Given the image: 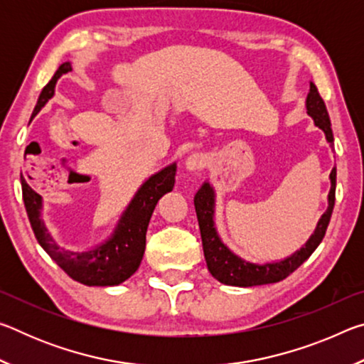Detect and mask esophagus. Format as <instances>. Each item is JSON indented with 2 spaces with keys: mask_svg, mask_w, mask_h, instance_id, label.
<instances>
[{
  "mask_svg": "<svg viewBox=\"0 0 364 364\" xmlns=\"http://www.w3.org/2000/svg\"><path fill=\"white\" fill-rule=\"evenodd\" d=\"M205 167V156L200 152H194L186 159V168L191 171H199Z\"/></svg>",
  "mask_w": 364,
  "mask_h": 364,
  "instance_id": "obj_1",
  "label": "esophagus"
}]
</instances>
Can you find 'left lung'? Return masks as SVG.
<instances>
[{"mask_svg":"<svg viewBox=\"0 0 364 364\" xmlns=\"http://www.w3.org/2000/svg\"><path fill=\"white\" fill-rule=\"evenodd\" d=\"M306 110L308 115L313 117L315 125L321 128L326 134V139L331 146H334V136H332L331 130V120L326 110V104L323 101L321 95L316 88V85L310 83V93L306 97ZM336 176L337 171L336 167L331 171V193H329V207L328 210L319 220V223L315 230V234L308 239L305 247L295 252L286 260L276 262V263H264V264H255L249 263L234 255L232 252L226 247V245L220 241L217 230L213 225V204L215 196L213 189L208 183L202 184V188L197 191L194 196V205L197 213V221H199L200 228V237H202V247H204V257L207 262L208 271H210L215 279L228 286H239V287H252V286H262V284H271V282H279L286 279L289 274L294 273L301 263H304L308 257H310L315 249L323 241L326 230H328L329 220L332 210H334L336 202Z\"/></svg>","mask_w":364,"mask_h":364,"instance_id":"obj_1","label":"left lung"}]
</instances>
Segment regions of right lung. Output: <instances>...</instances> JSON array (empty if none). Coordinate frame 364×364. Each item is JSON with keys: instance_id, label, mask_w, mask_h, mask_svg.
Here are the masks:
<instances>
[{"instance_id": "obj_1", "label": "right lung", "mask_w": 364, "mask_h": 364, "mask_svg": "<svg viewBox=\"0 0 364 364\" xmlns=\"http://www.w3.org/2000/svg\"><path fill=\"white\" fill-rule=\"evenodd\" d=\"M70 70V63H64L59 67L51 82L43 88L32 117L38 114L48 100L53 97L58 78ZM175 175L176 164L152 175L139 188L125 213L122 215L112 237L88 252L64 250L53 241L41 220V196L35 193L26 180H22V197L36 241L73 281L85 286H117L127 281L139 268L152 212L160 197L173 189Z\"/></svg>"}]
</instances>
